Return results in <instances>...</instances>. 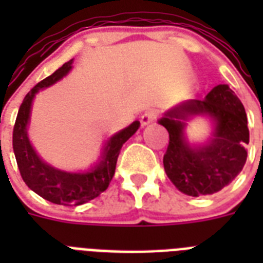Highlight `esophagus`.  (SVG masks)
Here are the masks:
<instances>
[{
    "label": "esophagus",
    "instance_id": "1",
    "mask_svg": "<svg viewBox=\"0 0 263 263\" xmlns=\"http://www.w3.org/2000/svg\"><path fill=\"white\" fill-rule=\"evenodd\" d=\"M157 119V113L154 110H147L144 111L143 115H142V117H140V124L143 125V127H146V125H148V124H152L153 121H156Z\"/></svg>",
    "mask_w": 263,
    "mask_h": 263
}]
</instances>
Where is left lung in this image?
I'll list each match as a JSON object with an SVG mask.
<instances>
[{
	"label": "left lung",
	"instance_id": "obj_1",
	"mask_svg": "<svg viewBox=\"0 0 263 263\" xmlns=\"http://www.w3.org/2000/svg\"><path fill=\"white\" fill-rule=\"evenodd\" d=\"M194 117L213 124L208 142L191 145L185 135ZM169 132L164 168L175 187L185 195H212L227 187L245 166L250 142L245 106L228 84H218L204 99H188L158 120Z\"/></svg>",
	"mask_w": 263,
	"mask_h": 263
}]
</instances>
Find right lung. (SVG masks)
Here are the masks:
<instances>
[{
    "label": "right lung",
    "mask_w": 263,
    "mask_h": 263,
    "mask_svg": "<svg viewBox=\"0 0 263 263\" xmlns=\"http://www.w3.org/2000/svg\"><path fill=\"white\" fill-rule=\"evenodd\" d=\"M73 60H69L54 73L39 82L23 99L13 128V152L18 171L30 190L55 204H83L102 194L115 175L116 164L123 144L139 128V121H134L107 140L102 148L98 162L87 172H67L51 166L38 156L28 139L31 107L39 90L47 88L61 80L72 69Z\"/></svg>",
    "instance_id": "obj_1"
}]
</instances>
